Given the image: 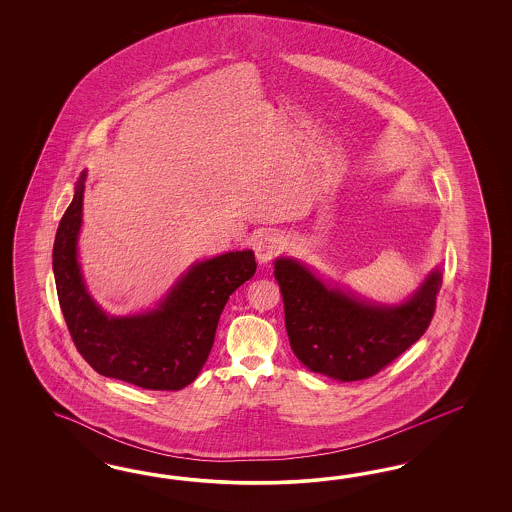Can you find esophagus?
<instances>
[{"label":"esophagus","mask_w":512,"mask_h":512,"mask_svg":"<svg viewBox=\"0 0 512 512\" xmlns=\"http://www.w3.org/2000/svg\"><path fill=\"white\" fill-rule=\"evenodd\" d=\"M283 244L285 242L278 233L261 234V238H257L255 242V257L259 264L270 263L283 249Z\"/></svg>","instance_id":"1"}]
</instances>
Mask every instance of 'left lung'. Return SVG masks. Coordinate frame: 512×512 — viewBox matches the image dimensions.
<instances>
[{
	"instance_id": "1",
	"label": "left lung",
	"mask_w": 512,
	"mask_h": 512,
	"mask_svg": "<svg viewBox=\"0 0 512 512\" xmlns=\"http://www.w3.org/2000/svg\"><path fill=\"white\" fill-rule=\"evenodd\" d=\"M285 328L296 358L334 381H360L383 370L426 332L443 283L439 266L398 304L355 295L293 257L274 261Z\"/></svg>"
}]
</instances>
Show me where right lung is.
<instances>
[{
	"label": "right lung",
	"mask_w": 512,
	"mask_h": 512,
	"mask_svg": "<svg viewBox=\"0 0 512 512\" xmlns=\"http://www.w3.org/2000/svg\"><path fill=\"white\" fill-rule=\"evenodd\" d=\"M65 210L52 251V270L65 323L78 353L105 377L148 390H180L197 379L216 338L229 296L253 278L251 249L197 261L152 310L110 315L93 300L78 261L84 184Z\"/></svg>",
	"instance_id": "right-lung-1"
}]
</instances>
